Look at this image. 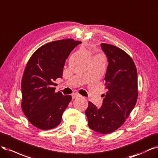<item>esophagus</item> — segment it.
<instances>
[{"label": "esophagus", "mask_w": 158, "mask_h": 158, "mask_svg": "<svg viewBox=\"0 0 158 158\" xmlns=\"http://www.w3.org/2000/svg\"><path fill=\"white\" fill-rule=\"evenodd\" d=\"M72 98H73V99H75V98H76L79 97L80 94H78V93H73V94H72Z\"/></svg>", "instance_id": "1"}]
</instances>
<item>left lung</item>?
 I'll list each match as a JSON object with an SVG mask.
<instances>
[{
    "mask_svg": "<svg viewBox=\"0 0 158 158\" xmlns=\"http://www.w3.org/2000/svg\"><path fill=\"white\" fill-rule=\"evenodd\" d=\"M108 65L105 75L103 103L98 108L91 102L85 111L90 129L108 134L124 123L133 110L138 98L137 71L130 56L114 45L102 43Z\"/></svg>",
    "mask_w": 158,
    "mask_h": 158,
    "instance_id": "left-lung-1",
    "label": "left lung"
}]
</instances>
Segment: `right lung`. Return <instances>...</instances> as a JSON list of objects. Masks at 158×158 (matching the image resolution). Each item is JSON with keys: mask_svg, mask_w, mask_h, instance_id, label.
I'll return each mask as SVG.
<instances>
[{"mask_svg": "<svg viewBox=\"0 0 158 158\" xmlns=\"http://www.w3.org/2000/svg\"><path fill=\"white\" fill-rule=\"evenodd\" d=\"M82 42L56 40L39 48L29 58L22 80V108L33 126L42 130L56 127L72 96L55 92V81L62 77L65 60Z\"/></svg>", "mask_w": 158, "mask_h": 158, "instance_id": "add662e5", "label": "right lung"}]
</instances>
